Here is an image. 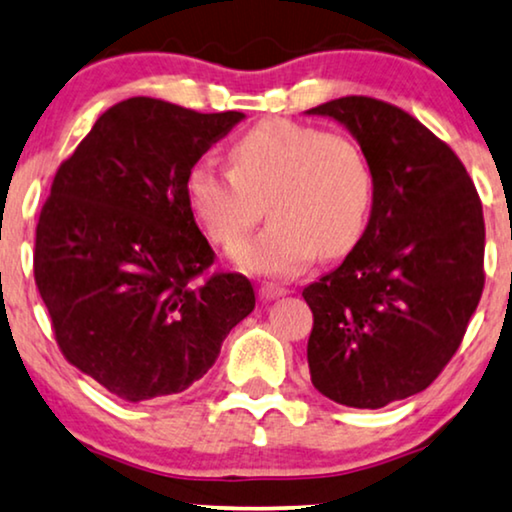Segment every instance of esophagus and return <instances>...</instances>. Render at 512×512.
<instances>
[{"label": "esophagus", "instance_id": "1", "mask_svg": "<svg viewBox=\"0 0 512 512\" xmlns=\"http://www.w3.org/2000/svg\"><path fill=\"white\" fill-rule=\"evenodd\" d=\"M289 293V289H284V286H277V284H261L258 286V296L263 300H275V298H282Z\"/></svg>", "mask_w": 512, "mask_h": 512}]
</instances>
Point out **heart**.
<instances>
[{
	"label": "heart",
	"mask_w": 512,
	"mask_h": 512,
	"mask_svg": "<svg viewBox=\"0 0 512 512\" xmlns=\"http://www.w3.org/2000/svg\"><path fill=\"white\" fill-rule=\"evenodd\" d=\"M230 172L191 167L186 198L209 240L230 247L261 221L263 233L237 244L233 261L265 277H289L314 254L333 258L366 228L373 174L359 146L340 132H321L289 118H270L228 151Z\"/></svg>",
	"instance_id": "b5f03b06"
}]
</instances>
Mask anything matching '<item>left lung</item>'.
<instances>
[{"label": "left lung", "instance_id": "1", "mask_svg": "<svg viewBox=\"0 0 512 512\" xmlns=\"http://www.w3.org/2000/svg\"><path fill=\"white\" fill-rule=\"evenodd\" d=\"M310 114L347 125L373 174L366 233L303 291L312 384L384 408L429 387L464 340L485 286L482 202L457 153L408 111L347 95Z\"/></svg>", "mask_w": 512, "mask_h": 512}]
</instances>
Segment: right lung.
Returning a JSON list of instances; mask_svg holds the SVG:
<instances>
[{
  "label": "right lung",
  "mask_w": 512,
  "mask_h": 512,
  "mask_svg": "<svg viewBox=\"0 0 512 512\" xmlns=\"http://www.w3.org/2000/svg\"><path fill=\"white\" fill-rule=\"evenodd\" d=\"M244 118L130 97L62 160L34 235V282L65 359L128 403L179 394L254 310L186 198L191 167Z\"/></svg>",
  "instance_id": "obj_1"
}]
</instances>
